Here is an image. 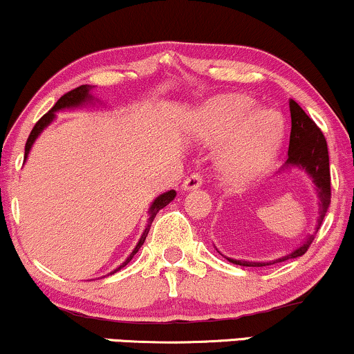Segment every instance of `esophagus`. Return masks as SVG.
<instances>
[{
  "label": "esophagus",
  "mask_w": 354,
  "mask_h": 354,
  "mask_svg": "<svg viewBox=\"0 0 354 354\" xmlns=\"http://www.w3.org/2000/svg\"><path fill=\"white\" fill-rule=\"evenodd\" d=\"M199 186H201V176H199V174H191V176L186 178L185 183H183V189L185 191L198 189Z\"/></svg>",
  "instance_id": "esophagus-1"
}]
</instances>
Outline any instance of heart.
<instances>
[{
	"label": "heart",
	"instance_id": "heart-1",
	"mask_svg": "<svg viewBox=\"0 0 354 354\" xmlns=\"http://www.w3.org/2000/svg\"><path fill=\"white\" fill-rule=\"evenodd\" d=\"M189 135L203 145H218V165L232 181L259 176L272 163L283 136L282 117L257 109L242 93H224L204 102L189 120Z\"/></svg>",
	"mask_w": 354,
	"mask_h": 354
}]
</instances>
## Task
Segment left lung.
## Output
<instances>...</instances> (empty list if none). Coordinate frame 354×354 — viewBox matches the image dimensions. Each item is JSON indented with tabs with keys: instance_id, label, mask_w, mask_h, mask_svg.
<instances>
[{
	"instance_id": "left-lung-1",
	"label": "left lung",
	"mask_w": 354,
	"mask_h": 354,
	"mask_svg": "<svg viewBox=\"0 0 354 354\" xmlns=\"http://www.w3.org/2000/svg\"><path fill=\"white\" fill-rule=\"evenodd\" d=\"M290 117H292V131H290V143H288V158L285 165L280 168L279 173L288 171L292 168H299L306 173L313 183V189L318 198V218L317 227L313 234L306 236L297 249H293L290 254L282 255V257L275 259V261L267 262H252V261H237V259L224 257L231 263L242 267H266L274 266V263L290 261L304 255L308 250L310 244L315 239V234L325 219V214L330 207L331 201V181H330V160H328V147L326 140L323 136L322 130L315 125L312 118L306 115L295 100H290ZM218 250V249H216ZM219 252V250H218Z\"/></svg>"
}]
</instances>
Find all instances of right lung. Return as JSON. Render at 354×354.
I'll use <instances>...</instances> for the list:
<instances>
[{"instance_id":"1","label":"right lung","mask_w":354,"mask_h":354,"mask_svg":"<svg viewBox=\"0 0 354 354\" xmlns=\"http://www.w3.org/2000/svg\"><path fill=\"white\" fill-rule=\"evenodd\" d=\"M93 87H95V85H80V87L74 88V91H71V92L64 93V95L61 97V99H59L57 102H55L54 107L50 109L49 112L46 113L44 117H42L41 120L36 123V125H34V129H32V131H31V135H29V138H28V142H26V148H24V161L28 160L29 151H31L32 145L36 143L37 136H39V135L42 133V131H44L46 129H48V127L50 125V123L54 122L55 113L61 112V110H67V109L84 107V105H91V104L95 105V102H99V99H95V97L92 95V88H93ZM174 196H176V191H174V189H169V191H166V193L160 194L158 198L153 199V203L150 204V209H148L147 225H145L143 234H142V237H140L138 244L135 245V249H133V250H131L129 257H127V261H125V262H122V266H118L117 269L110 272V275L115 274V272L120 270L122 267H125L127 263H129V262L131 261V259H133V255H135L136 252H138V249H140V247L143 245L145 239H147L148 231H150L151 223H153V219H155V216L158 214V211H160V209H163V207L166 206V204H169V203L173 201Z\"/></svg>"}]
</instances>
